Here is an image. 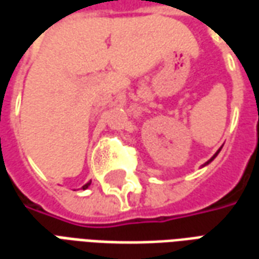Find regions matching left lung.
Wrapping results in <instances>:
<instances>
[{"instance_id": "1", "label": "left lung", "mask_w": 259, "mask_h": 259, "mask_svg": "<svg viewBox=\"0 0 259 259\" xmlns=\"http://www.w3.org/2000/svg\"><path fill=\"white\" fill-rule=\"evenodd\" d=\"M221 150H222V147H221V148H219V150H218V151L215 152V154H213V155H212V157L209 158V159H208V161H206L205 163H204V165H202V168H204V166H206V165H208V163H211L212 161H213V159H215V158L218 157V154H219V152H221Z\"/></svg>"}]
</instances>
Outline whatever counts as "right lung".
Here are the masks:
<instances>
[{
  "label": "right lung",
  "mask_w": 259,
  "mask_h": 259,
  "mask_svg": "<svg viewBox=\"0 0 259 259\" xmlns=\"http://www.w3.org/2000/svg\"><path fill=\"white\" fill-rule=\"evenodd\" d=\"M90 185H91V180H90V182H87V183H85V185L83 186L81 189H83V190H85V189H89V186H90Z\"/></svg>",
  "instance_id": "add662e5"
}]
</instances>
